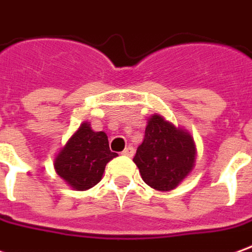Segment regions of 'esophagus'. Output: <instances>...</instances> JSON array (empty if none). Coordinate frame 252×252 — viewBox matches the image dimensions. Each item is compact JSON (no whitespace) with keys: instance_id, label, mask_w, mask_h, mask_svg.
Here are the masks:
<instances>
[{"instance_id":"34e87169","label":"esophagus","mask_w":252,"mask_h":252,"mask_svg":"<svg viewBox=\"0 0 252 252\" xmlns=\"http://www.w3.org/2000/svg\"><path fill=\"white\" fill-rule=\"evenodd\" d=\"M123 154H124V156H126V157H132L133 154H135V149H133L132 146H128L126 150L123 151Z\"/></svg>"}]
</instances>
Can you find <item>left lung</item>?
Segmentation results:
<instances>
[{
	"instance_id": "obj_1",
	"label": "left lung",
	"mask_w": 252,
	"mask_h": 252,
	"mask_svg": "<svg viewBox=\"0 0 252 252\" xmlns=\"http://www.w3.org/2000/svg\"><path fill=\"white\" fill-rule=\"evenodd\" d=\"M195 159L196 147L189 132L153 114L133 157L144 183L157 191H170L189 175Z\"/></svg>"
}]
</instances>
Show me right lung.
<instances>
[{
  "instance_id": "1",
  "label": "right lung",
  "mask_w": 252,
  "mask_h": 252,
  "mask_svg": "<svg viewBox=\"0 0 252 252\" xmlns=\"http://www.w3.org/2000/svg\"><path fill=\"white\" fill-rule=\"evenodd\" d=\"M117 157L109 149L105 132H94L89 123L79 126L54 159L57 175L76 191L94 187L102 179L106 163Z\"/></svg>"
}]
</instances>
